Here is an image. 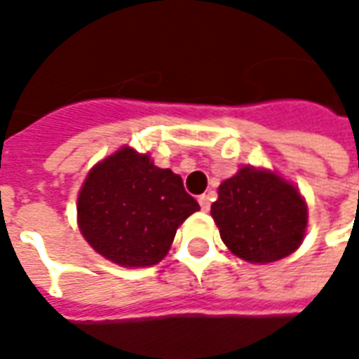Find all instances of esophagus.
<instances>
[{
    "label": "esophagus",
    "instance_id": "1",
    "mask_svg": "<svg viewBox=\"0 0 359 359\" xmlns=\"http://www.w3.org/2000/svg\"><path fill=\"white\" fill-rule=\"evenodd\" d=\"M198 202H200V208H202V211H210V208H211V196L210 194H202L200 198H198Z\"/></svg>",
    "mask_w": 359,
    "mask_h": 359
}]
</instances>
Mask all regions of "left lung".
Wrapping results in <instances>:
<instances>
[{
  "label": "left lung",
  "instance_id": "8db88e82",
  "mask_svg": "<svg viewBox=\"0 0 359 359\" xmlns=\"http://www.w3.org/2000/svg\"><path fill=\"white\" fill-rule=\"evenodd\" d=\"M217 194L211 217L234 256L271 264L290 256L304 241L308 205L298 188L275 172L242 167L221 182Z\"/></svg>",
  "mask_w": 359,
  "mask_h": 359
}]
</instances>
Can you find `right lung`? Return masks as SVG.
Here are the masks:
<instances>
[{
  "instance_id": "right-lung-1",
  "label": "right lung",
  "mask_w": 359,
  "mask_h": 359,
  "mask_svg": "<svg viewBox=\"0 0 359 359\" xmlns=\"http://www.w3.org/2000/svg\"><path fill=\"white\" fill-rule=\"evenodd\" d=\"M198 210L179 175L126 146L88 172L76 205L82 236L123 267L159 264L177 229Z\"/></svg>"
}]
</instances>
